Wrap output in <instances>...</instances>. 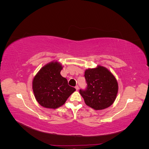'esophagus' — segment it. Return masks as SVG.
Instances as JSON below:
<instances>
[{
  "instance_id": "obj_1",
  "label": "esophagus",
  "mask_w": 149,
  "mask_h": 149,
  "mask_svg": "<svg viewBox=\"0 0 149 149\" xmlns=\"http://www.w3.org/2000/svg\"><path fill=\"white\" fill-rule=\"evenodd\" d=\"M75 88H76V91H78V90L79 89V86L78 85H76V86H75Z\"/></svg>"
}]
</instances>
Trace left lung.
<instances>
[{"mask_svg": "<svg viewBox=\"0 0 149 149\" xmlns=\"http://www.w3.org/2000/svg\"><path fill=\"white\" fill-rule=\"evenodd\" d=\"M84 77L87 87L81 89L79 93L86 104L95 110H101L111 106L118 91V84L114 76L105 67L85 71Z\"/></svg>", "mask_w": 149, "mask_h": 149, "instance_id": "1", "label": "left lung"}]
</instances>
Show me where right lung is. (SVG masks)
Wrapping results in <instances>:
<instances>
[{"label":"right lung","instance_id":"1","mask_svg":"<svg viewBox=\"0 0 149 149\" xmlns=\"http://www.w3.org/2000/svg\"><path fill=\"white\" fill-rule=\"evenodd\" d=\"M62 68L59 63L52 61L42 67L34 77L33 91L36 100L42 106L56 109L63 105L76 91L60 74Z\"/></svg>","mask_w":149,"mask_h":149}]
</instances>
